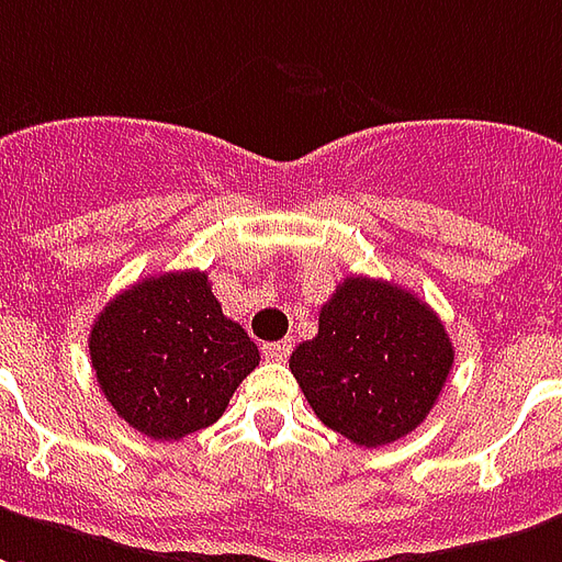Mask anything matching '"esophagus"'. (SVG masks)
Listing matches in <instances>:
<instances>
[{"instance_id": "esophagus-1", "label": "esophagus", "mask_w": 562, "mask_h": 562, "mask_svg": "<svg viewBox=\"0 0 562 562\" xmlns=\"http://www.w3.org/2000/svg\"><path fill=\"white\" fill-rule=\"evenodd\" d=\"M261 355H265V360H270V363H285L289 355H292V342H268L261 348Z\"/></svg>"}]
</instances>
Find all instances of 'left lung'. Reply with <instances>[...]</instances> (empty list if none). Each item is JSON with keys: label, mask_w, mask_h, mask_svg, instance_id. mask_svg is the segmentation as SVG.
I'll return each mask as SVG.
<instances>
[{"label": "left lung", "mask_w": 562, "mask_h": 562, "mask_svg": "<svg viewBox=\"0 0 562 562\" xmlns=\"http://www.w3.org/2000/svg\"><path fill=\"white\" fill-rule=\"evenodd\" d=\"M452 342L429 303L402 285L348 277L318 313V334L289 369L327 429L384 447L417 429L452 369Z\"/></svg>", "instance_id": "obj_1"}]
</instances>
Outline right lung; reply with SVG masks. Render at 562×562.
<instances>
[{"label": "right lung", "mask_w": 562, "mask_h": 562, "mask_svg": "<svg viewBox=\"0 0 562 562\" xmlns=\"http://www.w3.org/2000/svg\"><path fill=\"white\" fill-rule=\"evenodd\" d=\"M89 355L106 402L154 440L217 423L259 366V348L223 315L202 270L148 277L112 297L91 324Z\"/></svg>", "instance_id": "obj_1"}]
</instances>
